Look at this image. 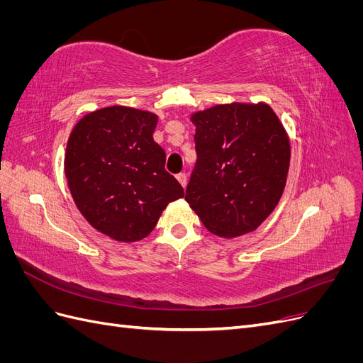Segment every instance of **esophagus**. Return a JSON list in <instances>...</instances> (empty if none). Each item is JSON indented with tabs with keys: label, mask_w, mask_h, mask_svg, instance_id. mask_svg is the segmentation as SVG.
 Instances as JSON below:
<instances>
[{
	"label": "esophagus",
	"mask_w": 363,
	"mask_h": 363,
	"mask_svg": "<svg viewBox=\"0 0 363 363\" xmlns=\"http://www.w3.org/2000/svg\"><path fill=\"white\" fill-rule=\"evenodd\" d=\"M177 180L182 183V186L184 188L186 183H188V175H186V172H180V174H177Z\"/></svg>",
	"instance_id": "obj_1"
}]
</instances>
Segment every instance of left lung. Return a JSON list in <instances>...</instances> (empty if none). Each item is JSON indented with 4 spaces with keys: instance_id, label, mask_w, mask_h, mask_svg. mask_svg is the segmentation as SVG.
<instances>
[{
    "instance_id": "obj_1",
    "label": "left lung",
    "mask_w": 363,
    "mask_h": 363,
    "mask_svg": "<svg viewBox=\"0 0 363 363\" xmlns=\"http://www.w3.org/2000/svg\"><path fill=\"white\" fill-rule=\"evenodd\" d=\"M192 123L196 162L186 201L218 236L252 232L276 208L286 184V131L267 104L215 106L195 113Z\"/></svg>"
}]
</instances>
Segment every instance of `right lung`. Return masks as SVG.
<instances>
[{
    "label": "right lung",
    "instance_id": "right-lung-1",
    "mask_svg": "<svg viewBox=\"0 0 363 363\" xmlns=\"http://www.w3.org/2000/svg\"><path fill=\"white\" fill-rule=\"evenodd\" d=\"M155 113L112 106L86 115L68 140L65 174L82 215L121 242L148 236L184 191L164 169L167 152L152 139Z\"/></svg>",
    "mask_w": 363,
    "mask_h": 363
}]
</instances>
